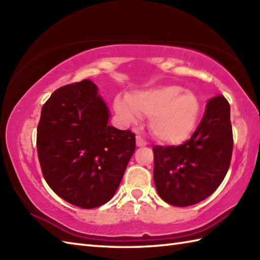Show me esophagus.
Listing matches in <instances>:
<instances>
[{"label":"esophagus","mask_w":260,"mask_h":260,"mask_svg":"<svg viewBox=\"0 0 260 260\" xmlns=\"http://www.w3.org/2000/svg\"><path fill=\"white\" fill-rule=\"evenodd\" d=\"M136 144H137V146H139V147H143V146H146L147 142L144 139H143L142 136L137 135L136 136Z\"/></svg>","instance_id":"1"}]
</instances>
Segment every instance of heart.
<instances>
[{"mask_svg": "<svg viewBox=\"0 0 260 260\" xmlns=\"http://www.w3.org/2000/svg\"><path fill=\"white\" fill-rule=\"evenodd\" d=\"M115 109L133 121L141 115L151 116L150 126L158 140L178 144L189 139L200 115V102L196 93L176 85L161 86L137 91L131 96H118Z\"/></svg>", "mask_w": 260, "mask_h": 260, "instance_id": "1", "label": "heart"}]
</instances>
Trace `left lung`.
Masks as SVG:
<instances>
[{
	"instance_id": "left-lung-1",
	"label": "left lung",
	"mask_w": 260,
	"mask_h": 260,
	"mask_svg": "<svg viewBox=\"0 0 260 260\" xmlns=\"http://www.w3.org/2000/svg\"><path fill=\"white\" fill-rule=\"evenodd\" d=\"M233 148L230 105L222 95L214 96L190 140L178 146H153V179L158 196L175 207L203 201L223 181Z\"/></svg>"
}]
</instances>
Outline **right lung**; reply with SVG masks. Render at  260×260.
Masks as SVG:
<instances>
[{
    "label": "right lung",
    "instance_id": "right-lung-1",
    "mask_svg": "<svg viewBox=\"0 0 260 260\" xmlns=\"http://www.w3.org/2000/svg\"><path fill=\"white\" fill-rule=\"evenodd\" d=\"M108 118L97 86L88 79L58 88L42 106L37 150L43 178L76 207L108 202L135 151V134L109 126Z\"/></svg>",
    "mask_w": 260,
    "mask_h": 260
}]
</instances>
